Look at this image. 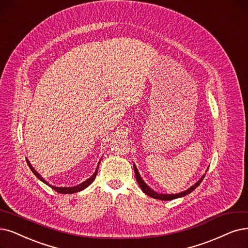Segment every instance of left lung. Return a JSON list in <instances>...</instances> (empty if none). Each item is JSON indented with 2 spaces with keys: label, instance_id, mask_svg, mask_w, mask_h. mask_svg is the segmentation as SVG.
I'll list each match as a JSON object with an SVG mask.
<instances>
[{
  "label": "left lung",
  "instance_id": "obj_1",
  "mask_svg": "<svg viewBox=\"0 0 248 248\" xmlns=\"http://www.w3.org/2000/svg\"><path fill=\"white\" fill-rule=\"evenodd\" d=\"M133 168H134V173H135V177H136V181H137L138 185L140 186L141 190H142L146 195L153 197V199L160 200V201H172V200L179 199V197H183V196H185V195H187V194H189L190 192H192V191L195 189V188H196L197 186H199V185L202 183V181L203 180V178H204V176H205V174H203L199 181H197L195 184H193L192 186H190L189 188H188V189H186V190H184V191H182V192L176 193V194H165V193H157V192L154 191V190L152 189V188L148 187L147 184L143 181V179L140 177V172H138L135 164H133ZM207 169H209V168H207ZM207 169H206V171H207Z\"/></svg>",
  "mask_w": 248,
  "mask_h": 248
}]
</instances>
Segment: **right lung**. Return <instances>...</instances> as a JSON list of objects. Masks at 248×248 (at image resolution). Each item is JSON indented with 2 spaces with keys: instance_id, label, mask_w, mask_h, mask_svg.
<instances>
[{
  "instance_id": "add662e5",
  "label": "right lung",
  "mask_w": 248,
  "mask_h": 248,
  "mask_svg": "<svg viewBox=\"0 0 248 248\" xmlns=\"http://www.w3.org/2000/svg\"><path fill=\"white\" fill-rule=\"evenodd\" d=\"M26 162H27V164H28V167L31 168V170L32 171V173L38 178L39 180H41L42 182H44L45 184H46L47 186H49L51 188H53V189L55 190V191H57V192H59V193H63V194H71V193H76V192H79V191H81V190H83V189H85L86 187H88L90 186L93 182V180L95 179V177H96V174H97V169H98V165H100V162H98V164H97V167H96V169H95V171H94V173L88 178V179H86L84 182H82V183H80V184H78V185H76V186H71V187H57V186H53V185H51V184H48L46 181H45L44 179H43V177L39 175L33 168H32V166L31 165V163H29V161L28 160H26Z\"/></svg>"
}]
</instances>
